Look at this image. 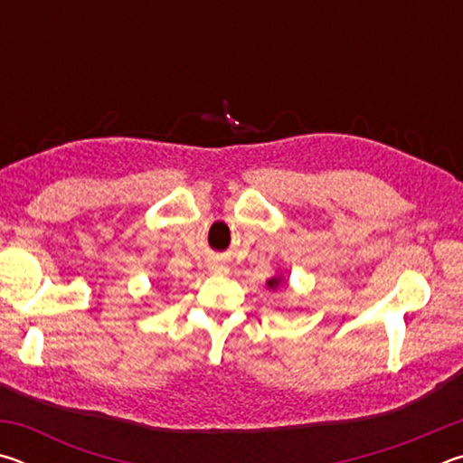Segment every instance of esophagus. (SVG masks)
Masks as SVG:
<instances>
[{"mask_svg": "<svg viewBox=\"0 0 463 463\" xmlns=\"http://www.w3.org/2000/svg\"><path fill=\"white\" fill-rule=\"evenodd\" d=\"M218 271H222V268H218Z\"/></svg>", "mask_w": 463, "mask_h": 463, "instance_id": "esophagus-1", "label": "esophagus"}]
</instances>
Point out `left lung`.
<instances>
[{
  "mask_svg": "<svg viewBox=\"0 0 463 463\" xmlns=\"http://www.w3.org/2000/svg\"><path fill=\"white\" fill-rule=\"evenodd\" d=\"M278 284H279V279H278V278H273V279H269V281H268V286H269V288H273V289L278 288Z\"/></svg>",
  "mask_w": 463,
  "mask_h": 463,
  "instance_id": "8db88e82",
  "label": "left lung"
}]
</instances>
